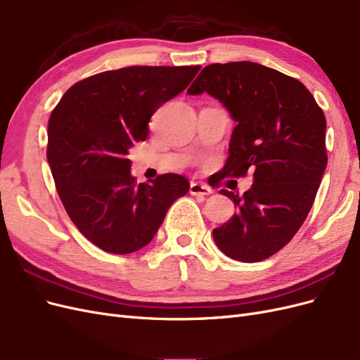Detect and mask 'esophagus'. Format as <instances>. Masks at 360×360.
<instances>
[{
  "label": "esophagus",
  "mask_w": 360,
  "mask_h": 360,
  "mask_svg": "<svg viewBox=\"0 0 360 360\" xmlns=\"http://www.w3.org/2000/svg\"><path fill=\"white\" fill-rule=\"evenodd\" d=\"M189 192H191V195H195V197H207V195H210L213 191L209 186H205V184L191 183Z\"/></svg>",
  "instance_id": "esophagus-1"
}]
</instances>
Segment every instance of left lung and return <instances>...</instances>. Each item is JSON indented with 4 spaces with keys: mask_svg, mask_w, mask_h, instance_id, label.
<instances>
[{
    "mask_svg": "<svg viewBox=\"0 0 360 360\" xmlns=\"http://www.w3.org/2000/svg\"><path fill=\"white\" fill-rule=\"evenodd\" d=\"M209 93L237 123L224 176L254 171V184L233 200L237 213L213 238L243 263L263 261L284 248L307 219L328 165L326 118L300 81L252 61L210 64L188 94Z\"/></svg>",
    "mask_w": 360,
    "mask_h": 360,
    "instance_id": "1",
    "label": "left lung"
}]
</instances>
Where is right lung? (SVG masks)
Here are the masks:
<instances>
[{"mask_svg": "<svg viewBox=\"0 0 360 360\" xmlns=\"http://www.w3.org/2000/svg\"><path fill=\"white\" fill-rule=\"evenodd\" d=\"M200 66H130L72 85L52 111L46 158L76 228L110 254L147 246L189 181L163 174L136 184L127 159L146 141L158 108L180 94Z\"/></svg>", "mask_w": 360, "mask_h": 360, "instance_id": "1", "label": "right lung"}]
</instances>
